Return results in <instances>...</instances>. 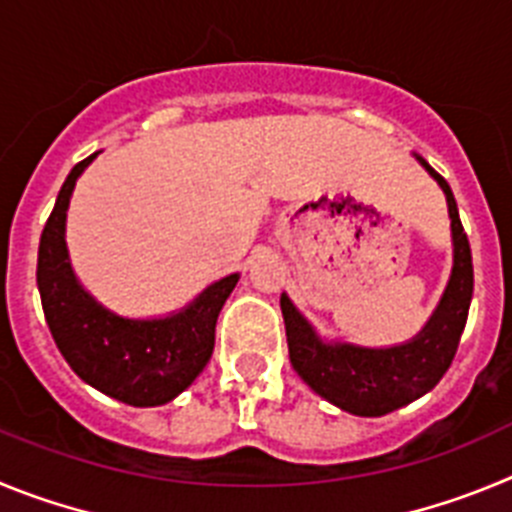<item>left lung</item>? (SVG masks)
<instances>
[{
    "label": "left lung",
    "instance_id": "left-lung-1",
    "mask_svg": "<svg viewBox=\"0 0 512 512\" xmlns=\"http://www.w3.org/2000/svg\"><path fill=\"white\" fill-rule=\"evenodd\" d=\"M418 158V155H416ZM418 163L431 173L446 196L454 242V267L439 306L431 313L411 342L395 347H357L347 342H324L316 329L301 316L290 298L280 296V311L288 336V354L293 370L301 375L313 393L354 416H385L426 395L449 370L457 354L469 301H472L474 273L469 239L459 222L457 201L449 183L423 158Z\"/></svg>",
    "mask_w": 512,
    "mask_h": 512
}]
</instances>
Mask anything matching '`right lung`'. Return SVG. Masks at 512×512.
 I'll return each mask as SVG.
<instances>
[{
    "mask_svg": "<svg viewBox=\"0 0 512 512\" xmlns=\"http://www.w3.org/2000/svg\"><path fill=\"white\" fill-rule=\"evenodd\" d=\"M68 173L40 237L38 290L55 344L86 385L135 408L165 405L191 385L214 352V329L239 273L216 280L193 303L163 319H124L78 283L68 260L66 211L78 176Z\"/></svg>",
    "mask_w": 512,
    "mask_h": 512,
    "instance_id": "right-lung-1",
    "label": "right lung"
}]
</instances>
